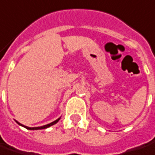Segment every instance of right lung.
I'll list each match as a JSON object with an SVG mask.
<instances>
[{"label": "right lung", "instance_id": "1", "mask_svg": "<svg viewBox=\"0 0 155 155\" xmlns=\"http://www.w3.org/2000/svg\"><path fill=\"white\" fill-rule=\"evenodd\" d=\"M60 120V118H58V119H56V121H54V122H52V123H51V124H46V125H44V126H41V127H34V128H29V127H26V126H24L22 125L21 124H19V122H17L18 123V124H19V125L23 126V127H25V129H27V130H43V129H47V128H49V127H51V126L54 125L55 124H56L58 121Z\"/></svg>", "mask_w": 155, "mask_h": 155}]
</instances>
